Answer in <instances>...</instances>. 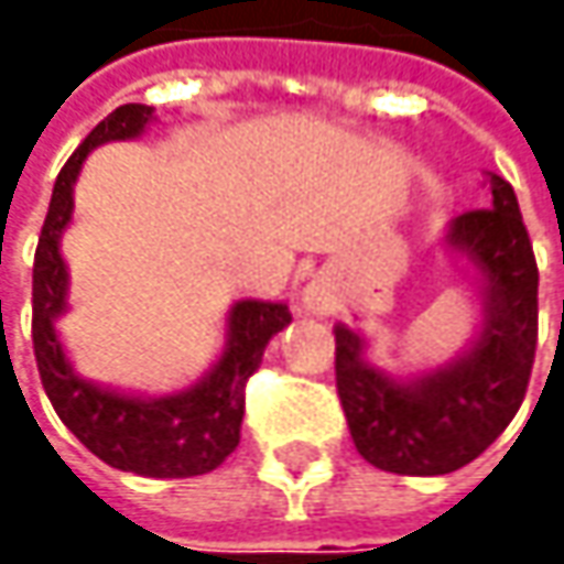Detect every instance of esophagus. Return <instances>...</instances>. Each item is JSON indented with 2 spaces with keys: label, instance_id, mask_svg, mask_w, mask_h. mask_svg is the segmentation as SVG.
<instances>
[{
  "label": "esophagus",
  "instance_id": "1",
  "mask_svg": "<svg viewBox=\"0 0 564 564\" xmlns=\"http://www.w3.org/2000/svg\"><path fill=\"white\" fill-rule=\"evenodd\" d=\"M338 304V294L336 285H333V279H326V275H316L307 282V289L301 292V311L307 316H316V319H323V316H329L336 311Z\"/></svg>",
  "mask_w": 564,
  "mask_h": 564
}]
</instances>
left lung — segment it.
Instances as JSON below:
<instances>
[{"mask_svg":"<svg viewBox=\"0 0 564 564\" xmlns=\"http://www.w3.org/2000/svg\"><path fill=\"white\" fill-rule=\"evenodd\" d=\"M492 204L448 219L443 245L480 297V323L452 360L395 373L370 338L336 323V386L355 448L389 474L440 477L470 465L518 414L536 351V260L511 185L487 172Z\"/></svg>","mask_w":564,"mask_h":564,"instance_id":"1","label":"left lung"}]
</instances>
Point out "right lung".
Instances as JSON below:
<instances>
[{
	"mask_svg": "<svg viewBox=\"0 0 564 564\" xmlns=\"http://www.w3.org/2000/svg\"><path fill=\"white\" fill-rule=\"evenodd\" d=\"M153 119V106L124 102L99 121L58 172L33 257V355L55 414L99 462L163 480L209 474L235 452L245 417V382L260 367L270 338L292 323V314L285 301H235L226 316V345L219 358L182 392H124L77 373L58 336L72 285L62 235L75 216V182L97 147L134 141Z\"/></svg>",
	"mask_w": 564,
	"mask_h": 564,
	"instance_id": "obj_1",
	"label": "right lung"
}]
</instances>
